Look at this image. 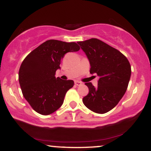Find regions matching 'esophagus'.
<instances>
[{"instance_id":"34e87169","label":"esophagus","mask_w":151,"mask_h":151,"mask_svg":"<svg viewBox=\"0 0 151 151\" xmlns=\"http://www.w3.org/2000/svg\"><path fill=\"white\" fill-rule=\"evenodd\" d=\"M74 84H75L76 86H81V84H82V83L80 82V81H74Z\"/></svg>"}]
</instances>
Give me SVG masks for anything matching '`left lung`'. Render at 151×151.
Instances as JSON below:
<instances>
[{
	"mask_svg": "<svg viewBox=\"0 0 151 151\" xmlns=\"http://www.w3.org/2000/svg\"><path fill=\"white\" fill-rule=\"evenodd\" d=\"M77 43L89 60L90 73L99 77L97 87L91 82L85 84L89 93L83 98V103L95 113H106L126 93L131 74L129 60L119 50L96 38Z\"/></svg>",
	"mask_w": 151,
	"mask_h": 151,
	"instance_id": "obj_1",
	"label": "left lung"
}]
</instances>
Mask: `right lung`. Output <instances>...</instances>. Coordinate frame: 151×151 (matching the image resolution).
<instances>
[{
    "label": "right lung",
    "mask_w": 151,
    "mask_h": 151,
    "mask_svg": "<svg viewBox=\"0 0 151 151\" xmlns=\"http://www.w3.org/2000/svg\"><path fill=\"white\" fill-rule=\"evenodd\" d=\"M76 42L50 40L27 55L19 70L18 79L23 96L32 109L42 115L54 113L62 105L73 80L55 77L66 53L77 52Z\"/></svg>",
    "instance_id": "right-lung-1"
}]
</instances>
